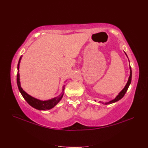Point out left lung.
I'll return each instance as SVG.
<instances>
[{
  "instance_id": "obj_1",
  "label": "left lung",
  "mask_w": 148,
  "mask_h": 148,
  "mask_svg": "<svg viewBox=\"0 0 148 148\" xmlns=\"http://www.w3.org/2000/svg\"><path fill=\"white\" fill-rule=\"evenodd\" d=\"M125 55H127L126 53H125ZM130 76H129V77H128V81H127V83L126 85H125V86L124 87V88L123 89V90L121 91V92L119 93L118 95L116 97V98H115L114 99H113V100H111V101L108 102H106V103L102 102V103H103V104H106V105H107V104H111V103H114V102H116L118 101L119 100H120L121 99L123 98V96L125 95V94L126 93L127 91V90H128V87H129L130 84V83H131V81H132V69H131L130 66Z\"/></svg>"
}]
</instances>
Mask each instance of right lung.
I'll return each instance as SVG.
<instances>
[{
  "label": "right lung",
  "instance_id": "right-lung-1",
  "mask_svg": "<svg viewBox=\"0 0 148 148\" xmlns=\"http://www.w3.org/2000/svg\"><path fill=\"white\" fill-rule=\"evenodd\" d=\"M22 56H20V60L18 61V73H17V84L19 91H20L21 94L23 96L24 99L26 100L27 103H29L30 106H31L32 108H35L38 110H42V111H46V110H49L50 109H52L57 104V103L60 101L64 95V90L65 89V85L63 86L62 89V93L58 97H55V98L51 99L48 100H40L39 99H37L34 98V97L30 96L29 94L27 93L25 91L22 89L20 85V74H19V67H20V63L21 61Z\"/></svg>",
  "mask_w": 148,
  "mask_h": 148
}]
</instances>
